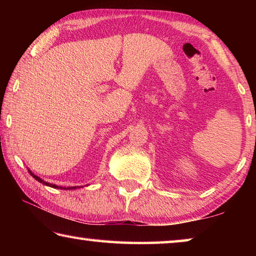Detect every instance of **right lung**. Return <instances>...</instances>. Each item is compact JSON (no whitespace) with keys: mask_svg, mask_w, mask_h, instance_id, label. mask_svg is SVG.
Returning <instances> with one entry per match:
<instances>
[{"mask_svg":"<svg viewBox=\"0 0 256 256\" xmlns=\"http://www.w3.org/2000/svg\"><path fill=\"white\" fill-rule=\"evenodd\" d=\"M28 172H29V174L32 175L34 180H38L40 182V183H42L44 185H46V186H50V188H58V190H76V188H84V186H68V188H63V186H58V185H55V184H50V183H47V182H45L44 180H42L40 177H38L37 175H34V172L30 170H28Z\"/></svg>","mask_w":256,"mask_h":256,"instance_id":"obj_1","label":"right lung"}]
</instances>
